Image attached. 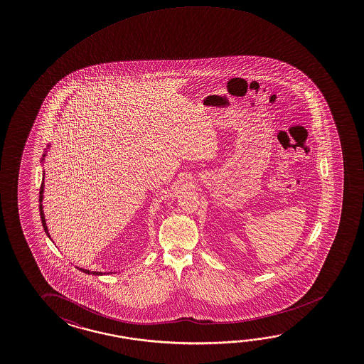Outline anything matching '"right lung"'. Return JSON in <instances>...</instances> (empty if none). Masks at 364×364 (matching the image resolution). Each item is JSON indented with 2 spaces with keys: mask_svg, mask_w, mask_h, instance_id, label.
<instances>
[{
  "mask_svg": "<svg viewBox=\"0 0 364 364\" xmlns=\"http://www.w3.org/2000/svg\"><path fill=\"white\" fill-rule=\"evenodd\" d=\"M44 157H46V154L43 155V160H44ZM43 193H44V173H43V181L42 185H41V191H39V202H41V204H39V212H41V220H42V225L43 227H44V231H46V233L48 235V237H50L49 236L48 233V227H47V223H46V218H44V212H43ZM81 272H84V273H86V274H94V275H102L105 274V273H102V272H90V270H87V269H81L78 268ZM109 274V273H107Z\"/></svg>",
  "mask_w": 364,
  "mask_h": 364,
  "instance_id": "add662e5",
  "label": "right lung"
}]
</instances>
